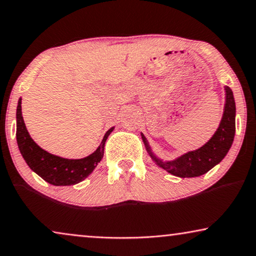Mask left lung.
Wrapping results in <instances>:
<instances>
[{"label":"left lung","instance_id":"obj_1","mask_svg":"<svg viewBox=\"0 0 256 256\" xmlns=\"http://www.w3.org/2000/svg\"><path fill=\"white\" fill-rule=\"evenodd\" d=\"M225 110H224L219 128L216 129L212 138L198 150L185 154L172 162H162L160 160L156 158L144 136H142L149 155L160 168L177 177H198L222 162V160L228 152L233 143L234 134H236V102H234L233 92L228 86L225 87Z\"/></svg>","mask_w":256,"mask_h":256}]
</instances>
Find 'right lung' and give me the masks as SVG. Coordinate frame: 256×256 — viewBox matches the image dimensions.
<instances>
[{"label":"right lung","instance_id":"1","mask_svg":"<svg viewBox=\"0 0 256 256\" xmlns=\"http://www.w3.org/2000/svg\"><path fill=\"white\" fill-rule=\"evenodd\" d=\"M20 104H22V99L18 100V104H17L16 138L20 152L31 170H34L38 176L52 185L76 184L92 174L98 163L102 160L104 143L108 135L113 132V128H110L104 134L99 148L92 155L82 160L62 158V157L51 155L45 152L30 138L22 116Z\"/></svg>","mask_w":256,"mask_h":256}]
</instances>
